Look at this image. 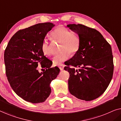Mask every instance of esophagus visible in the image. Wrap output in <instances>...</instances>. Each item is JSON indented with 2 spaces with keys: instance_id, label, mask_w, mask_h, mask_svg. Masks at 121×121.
<instances>
[{
  "instance_id": "1",
  "label": "esophagus",
  "mask_w": 121,
  "mask_h": 121,
  "mask_svg": "<svg viewBox=\"0 0 121 121\" xmlns=\"http://www.w3.org/2000/svg\"><path fill=\"white\" fill-rule=\"evenodd\" d=\"M58 67H59V68L60 69V70H63L64 69V65L63 64H60V65L58 66Z\"/></svg>"
}]
</instances>
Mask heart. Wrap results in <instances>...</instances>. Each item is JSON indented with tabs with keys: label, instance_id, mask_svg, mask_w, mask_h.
Masks as SVG:
<instances>
[{
	"label": "heart",
	"instance_id": "b5f03b06",
	"mask_svg": "<svg viewBox=\"0 0 121 121\" xmlns=\"http://www.w3.org/2000/svg\"><path fill=\"white\" fill-rule=\"evenodd\" d=\"M51 37L53 40L60 42L59 49L60 53L52 58L54 64L59 65L70 57V52L74 54L78 51L80 47V38L78 35L74 32H70L67 28L59 26L51 32ZM41 51L44 55L51 54L49 44L44 39L41 44Z\"/></svg>",
	"mask_w": 121,
	"mask_h": 121
}]
</instances>
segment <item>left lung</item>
<instances>
[{"label":"left lung","mask_w":121,"mask_h":121,"mask_svg":"<svg viewBox=\"0 0 121 121\" xmlns=\"http://www.w3.org/2000/svg\"><path fill=\"white\" fill-rule=\"evenodd\" d=\"M67 26L80 38L78 51L64 67L69 73V91L80 100H95L105 91L112 78L111 47L96 30L82 24Z\"/></svg>","instance_id":"1"}]
</instances>
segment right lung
I'll return each mask as SVG.
<instances>
[{"label":"right lung","instance_id":"right-lung-1","mask_svg":"<svg viewBox=\"0 0 121 121\" xmlns=\"http://www.w3.org/2000/svg\"><path fill=\"white\" fill-rule=\"evenodd\" d=\"M55 25L37 24L18 31L11 37L4 52L6 74L11 88L24 100L33 104L45 101L51 92V82L59 69L41 51L46 35ZM40 63L44 71L39 72ZM46 70H45V69Z\"/></svg>","mask_w":121,"mask_h":121}]
</instances>
